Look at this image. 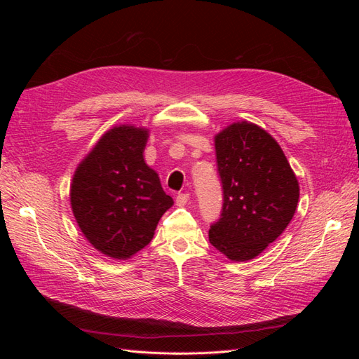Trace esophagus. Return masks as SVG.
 Returning a JSON list of instances; mask_svg holds the SVG:
<instances>
[{
  "mask_svg": "<svg viewBox=\"0 0 359 359\" xmlns=\"http://www.w3.org/2000/svg\"><path fill=\"white\" fill-rule=\"evenodd\" d=\"M189 199H190V196H189L187 193H180V194H177L175 203H177V206H184V205L189 202Z\"/></svg>",
  "mask_w": 359,
  "mask_h": 359,
  "instance_id": "1",
  "label": "esophagus"
}]
</instances>
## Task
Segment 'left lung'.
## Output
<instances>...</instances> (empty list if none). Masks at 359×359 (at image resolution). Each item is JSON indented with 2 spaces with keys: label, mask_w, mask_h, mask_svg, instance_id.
Masks as SVG:
<instances>
[{
  "label": "left lung",
  "mask_w": 359,
  "mask_h": 359,
  "mask_svg": "<svg viewBox=\"0 0 359 359\" xmlns=\"http://www.w3.org/2000/svg\"><path fill=\"white\" fill-rule=\"evenodd\" d=\"M223 184V211L210 243L233 262L255 259L293 219L299 184L277 140L248 121L214 136Z\"/></svg>",
  "instance_id": "1"
}]
</instances>
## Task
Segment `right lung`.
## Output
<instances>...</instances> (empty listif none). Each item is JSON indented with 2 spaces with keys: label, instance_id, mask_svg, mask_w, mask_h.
Instances as JSON below:
<instances>
[{
  "label": "right lung",
  "instance_id": "add662e5",
  "mask_svg": "<svg viewBox=\"0 0 359 359\" xmlns=\"http://www.w3.org/2000/svg\"><path fill=\"white\" fill-rule=\"evenodd\" d=\"M147 127L119 124L97 140L76 168L70 205L81 232L100 253L130 259L153 240L173 205L144 158Z\"/></svg>",
  "mask_w": 359,
  "mask_h": 359
}]
</instances>
